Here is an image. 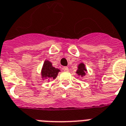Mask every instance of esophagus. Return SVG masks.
Returning <instances> with one entry per match:
<instances>
[{"label":"esophagus","instance_id":"esophagus-1","mask_svg":"<svg viewBox=\"0 0 126 126\" xmlns=\"http://www.w3.org/2000/svg\"><path fill=\"white\" fill-rule=\"evenodd\" d=\"M63 70L65 71H67L69 70V69H68L67 67H63Z\"/></svg>","mask_w":126,"mask_h":126}]
</instances>
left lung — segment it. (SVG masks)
Returning a JSON list of instances; mask_svg holds the SVG:
<instances>
[{
  "label": "left lung",
  "instance_id": "obj_1",
  "mask_svg": "<svg viewBox=\"0 0 126 126\" xmlns=\"http://www.w3.org/2000/svg\"><path fill=\"white\" fill-rule=\"evenodd\" d=\"M87 73V69L85 68V64H83V63H80L79 65H78V69L76 71V73L79 76H81V77H83Z\"/></svg>",
  "mask_w": 126,
  "mask_h": 126
}]
</instances>
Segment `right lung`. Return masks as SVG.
Here are the masks:
<instances>
[{
    "mask_svg": "<svg viewBox=\"0 0 126 126\" xmlns=\"http://www.w3.org/2000/svg\"><path fill=\"white\" fill-rule=\"evenodd\" d=\"M59 71H60L59 69L53 67L52 63L50 61H49L48 60H45L43 63V67H42V78L43 80L49 79V78H52V79H55L58 75V73Z\"/></svg>",
    "mask_w": 126,
    "mask_h": 126,
    "instance_id": "add662e5",
    "label": "right lung"
}]
</instances>
